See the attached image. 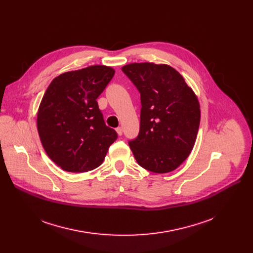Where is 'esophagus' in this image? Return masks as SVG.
<instances>
[{
  "label": "esophagus",
  "mask_w": 253,
  "mask_h": 253,
  "mask_svg": "<svg viewBox=\"0 0 253 253\" xmlns=\"http://www.w3.org/2000/svg\"><path fill=\"white\" fill-rule=\"evenodd\" d=\"M116 131H117V133H118L119 136H121V135L123 134V129H122V127H118V128L116 129Z\"/></svg>",
  "instance_id": "34e87169"
}]
</instances>
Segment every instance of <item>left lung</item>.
Wrapping results in <instances>:
<instances>
[{
  "label": "left lung",
  "instance_id": "obj_1",
  "mask_svg": "<svg viewBox=\"0 0 253 253\" xmlns=\"http://www.w3.org/2000/svg\"><path fill=\"white\" fill-rule=\"evenodd\" d=\"M140 93V127L129 147L137 163L155 173L176 169L194 148L200 104L182 76L167 64L130 63L122 68Z\"/></svg>",
  "mask_w": 253,
  "mask_h": 253
}]
</instances>
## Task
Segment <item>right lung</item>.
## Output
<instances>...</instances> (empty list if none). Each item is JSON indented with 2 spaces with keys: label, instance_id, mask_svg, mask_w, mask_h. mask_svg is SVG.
I'll list each match as a JSON object with an SVG mask.
<instances>
[{
  "label": "right lung",
  "instance_id": "right-lung-1",
  "mask_svg": "<svg viewBox=\"0 0 253 253\" xmlns=\"http://www.w3.org/2000/svg\"><path fill=\"white\" fill-rule=\"evenodd\" d=\"M114 75L110 66L92 65L59 75L47 88L38 111V132L46 154L64 171L97 168L118 138L96 101Z\"/></svg>",
  "mask_w": 253,
  "mask_h": 253
}]
</instances>
